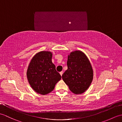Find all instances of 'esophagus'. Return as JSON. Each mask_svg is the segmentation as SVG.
I'll return each mask as SVG.
<instances>
[{
    "mask_svg": "<svg viewBox=\"0 0 122 122\" xmlns=\"http://www.w3.org/2000/svg\"><path fill=\"white\" fill-rule=\"evenodd\" d=\"M63 71H61L60 72V75L61 76H62V74H63Z\"/></svg>",
    "mask_w": 122,
    "mask_h": 122,
    "instance_id": "obj_1",
    "label": "esophagus"
}]
</instances>
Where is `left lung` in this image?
I'll use <instances>...</instances> for the list:
<instances>
[{
    "label": "left lung",
    "mask_w": 122,
    "mask_h": 122,
    "mask_svg": "<svg viewBox=\"0 0 122 122\" xmlns=\"http://www.w3.org/2000/svg\"><path fill=\"white\" fill-rule=\"evenodd\" d=\"M68 69L62 76L71 91L81 94L86 91L93 80V70L86 56L80 51L72 52L67 61Z\"/></svg>",
    "instance_id": "obj_1"
}]
</instances>
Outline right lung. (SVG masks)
<instances>
[{"instance_id":"right-lung-1","label":"right lung","mask_w":122,"mask_h":122,"mask_svg":"<svg viewBox=\"0 0 122 122\" xmlns=\"http://www.w3.org/2000/svg\"><path fill=\"white\" fill-rule=\"evenodd\" d=\"M52 56L50 52H40L33 57L28 66V82L32 89L41 94H46L53 91L56 83L61 79L52 62Z\"/></svg>"}]
</instances>
